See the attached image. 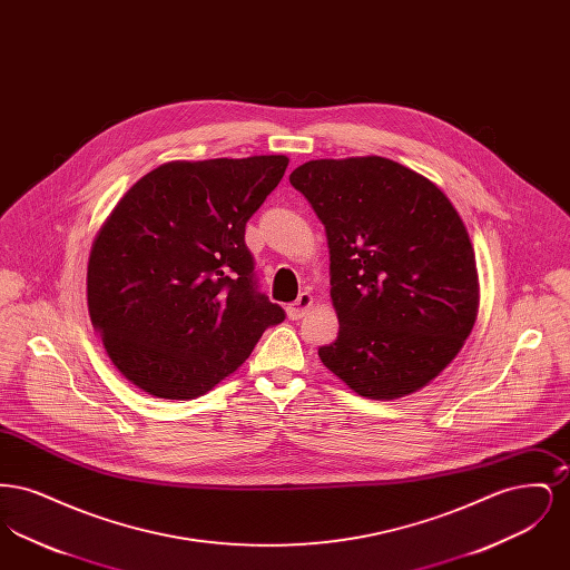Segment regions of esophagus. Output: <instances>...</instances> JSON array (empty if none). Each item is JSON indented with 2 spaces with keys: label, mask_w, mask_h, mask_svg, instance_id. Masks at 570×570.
<instances>
[{
  "label": "esophagus",
  "mask_w": 570,
  "mask_h": 570,
  "mask_svg": "<svg viewBox=\"0 0 570 570\" xmlns=\"http://www.w3.org/2000/svg\"><path fill=\"white\" fill-rule=\"evenodd\" d=\"M312 305H314V297L309 293H301L297 301L286 307V314H288L291 321H298V318H303L309 312Z\"/></svg>",
  "instance_id": "esophagus-1"
}]
</instances>
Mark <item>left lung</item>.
<instances>
[{"label":"left lung","instance_id":"left-lung-1","mask_svg":"<svg viewBox=\"0 0 570 570\" xmlns=\"http://www.w3.org/2000/svg\"><path fill=\"white\" fill-rule=\"evenodd\" d=\"M291 184L325 224L337 340L326 370L370 400L428 386L458 356L479 314L474 247L428 177L380 156L309 160Z\"/></svg>","mask_w":570,"mask_h":570}]
</instances>
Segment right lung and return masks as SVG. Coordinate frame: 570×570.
Listing matches in <instances>:
<instances>
[{"label": "right lung", "instance_id": "1", "mask_svg": "<svg viewBox=\"0 0 570 570\" xmlns=\"http://www.w3.org/2000/svg\"><path fill=\"white\" fill-rule=\"evenodd\" d=\"M286 156L160 164L100 226L87 307L112 365L145 393L194 400L230 376L284 309L256 291L245 222Z\"/></svg>", "mask_w": 570, "mask_h": 570}]
</instances>
